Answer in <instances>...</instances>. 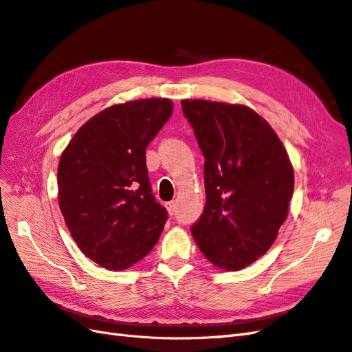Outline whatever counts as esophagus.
<instances>
[{
    "label": "esophagus",
    "mask_w": 352,
    "mask_h": 352,
    "mask_svg": "<svg viewBox=\"0 0 352 352\" xmlns=\"http://www.w3.org/2000/svg\"><path fill=\"white\" fill-rule=\"evenodd\" d=\"M166 208H167V211H168V214H170V216H173V214H175V211H176V204H175V201H170V202H167V204H166Z\"/></svg>",
    "instance_id": "obj_1"
}]
</instances>
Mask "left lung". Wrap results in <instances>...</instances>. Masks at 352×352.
I'll return each mask as SVG.
<instances>
[{"mask_svg": "<svg viewBox=\"0 0 352 352\" xmlns=\"http://www.w3.org/2000/svg\"><path fill=\"white\" fill-rule=\"evenodd\" d=\"M204 154L206 207L192 236L220 269L241 270L269 251L289 211L294 168L279 136L241 104L184 100Z\"/></svg>", "mask_w": 352, "mask_h": 352, "instance_id": "1", "label": "left lung"}]
</instances>
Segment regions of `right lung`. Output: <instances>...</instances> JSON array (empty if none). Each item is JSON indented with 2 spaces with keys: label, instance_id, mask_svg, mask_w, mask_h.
I'll return each instance as SVG.
<instances>
[{
  "label": "right lung",
  "instance_id": "right-lung-1",
  "mask_svg": "<svg viewBox=\"0 0 352 352\" xmlns=\"http://www.w3.org/2000/svg\"><path fill=\"white\" fill-rule=\"evenodd\" d=\"M173 113L167 98L116 104L74 133L58 163V204L70 235L109 270L142 260L167 211L155 201L145 150Z\"/></svg>",
  "mask_w": 352,
  "mask_h": 352
}]
</instances>
